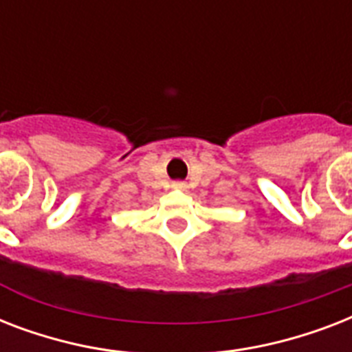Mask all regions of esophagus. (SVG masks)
<instances>
[{
    "instance_id": "esophagus-1",
    "label": "esophagus",
    "mask_w": 352,
    "mask_h": 352,
    "mask_svg": "<svg viewBox=\"0 0 352 352\" xmlns=\"http://www.w3.org/2000/svg\"><path fill=\"white\" fill-rule=\"evenodd\" d=\"M171 186L175 188V190H186L188 184H186V182H182V181H177V182H173Z\"/></svg>"
}]
</instances>
